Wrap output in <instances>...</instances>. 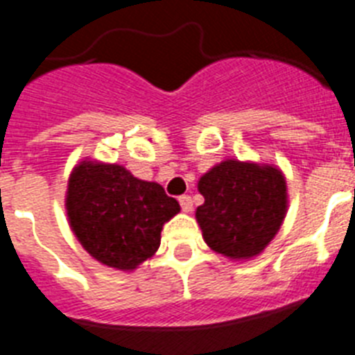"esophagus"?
I'll list each match as a JSON object with an SVG mask.
<instances>
[{"mask_svg": "<svg viewBox=\"0 0 355 355\" xmlns=\"http://www.w3.org/2000/svg\"><path fill=\"white\" fill-rule=\"evenodd\" d=\"M180 205H181V209H183L184 213L192 211V208H193L192 197H190V196H181L180 197Z\"/></svg>", "mask_w": 355, "mask_h": 355, "instance_id": "34e87169", "label": "esophagus"}]
</instances>
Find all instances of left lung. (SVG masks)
Masks as SVG:
<instances>
[{
	"mask_svg": "<svg viewBox=\"0 0 355 355\" xmlns=\"http://www.w3.org/2000/svg\"><path fill=\"white\" fill-rule=\"evenodd\" d=\"M205 205L196 216L205 241L233 259L258 256L286 215V181L270 165L225 159L199 181Z\"/></svg>",
	"mask_w": 355,
	"mask_h": 355,
	"instance_id": "8db88e82",
	"label": "left lung"
}]
</instances>
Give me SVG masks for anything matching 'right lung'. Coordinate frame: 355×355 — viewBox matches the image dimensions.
Listing matches in <instances>:
<instances>
[{"label":"right lung","mask_w":355,"mask_h":355,"mask_svg":"<svg viewBox=\"0 0 355 355\" xmlns=\"http://www.w3.org/2000/svg\"><path fill=\"white\" fill-rule=\"evenodd\" d=\"M67 216L83 249L119 270H133L158 250L163 224L180 205L158 183L121 165L81 162L67 188Z\"/></svg>","instance_id":"1"}]
</instances>
